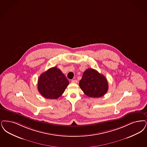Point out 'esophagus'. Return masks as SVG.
Listing matches in <instances>:
<instances>
[{
	"label": "esophagus",
	"mask_w": 147,
	"mask_h": 147,
	"mask_svg": "<svg viewBox=\"0 0 147 147\" xmlns=\"http://www.w3.org/2000/svg\"><path fill=\"white\" fill-rule=\"evenodd\" d=\"M71 82H72V83L76 84V83L78 82V81H77L76 80H71Z\"/></svg>",
	"instance_id": "obj_1"
}]
</instances>
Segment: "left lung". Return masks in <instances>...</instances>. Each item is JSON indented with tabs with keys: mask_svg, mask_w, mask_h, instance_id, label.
I'll list each match as a JSON object with an SVG mask.
<instances>
[{
	"mask_svg": "<svg viewBox=\"0 0 147 147\" xmlns=\"http://www.w3.org/2000/svg\"><path fill=\"white\" fill-rule=\"evenodd\" d=\"M79 86L84 93L90 97H100L106 94L108 90V84L105 76L92 68L84 71Z\"/></svg>",
	"mask_w": 147,
	"mask_h": 147,
	"instance_id": "obj_1",
	"label": "left lung"
}]
</instances>
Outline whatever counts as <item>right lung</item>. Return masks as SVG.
I'll return each instance as SVG.
<instances>
[{"label": "right lung", "mask_w": 147, "mask_h": 147, "mask_svg": "<svg viewBox=\"0 0 147 147\" xmlns=\"http://www.w3.org/2000/svg\"><path fill=\"white\" fill-rule=\"evenodd\" d=\"M69 82L61 71L56 67L42 73L38 82V90L47 99H57L65 92Z\"/></svg>", "instance_id": "obj_1"}]
</instances>
